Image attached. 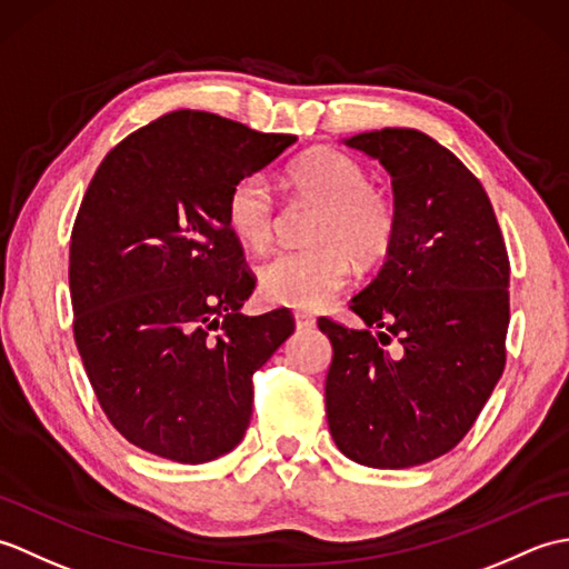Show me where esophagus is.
Here are the masks:
<instances>
[{
	"label": "esophagus",
	"instance_id": "1",
	"mask_svg": "<svg viewBox=\"0 0 569 569\" xmlns=\"http://www.w3.org/2000/svg\"><path fill=\"white\" fill-rule=\"evenodd\" d=\"M293 320H296V328H298V330H310V328H316V318L308 316V312H296Z\"/></svg>",
	"mask_w": 569,
	"mask_h": 569
}]
</instances>
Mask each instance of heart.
I'll return each instance as SVG.
<instances>
[{
  "instance_id": "1",
  "label": "heart",
  "mask_w": 569,
  "mask_h": 569,
  "mask_svg": "<svg viewBox=\"0 0 569 569\" xmlns=\"http://www.w3.org/2000/svg\"><path fill=\"white\" fill-rule=\"evenodd\" d=\"M303 198L322 204L312 229L318 247L278 251L261 266V296L276 306L316 310L342 291L359 266H373L389 253L396 237V208L381 190L369 188V176L355 159L335 149H312L288 171ZM227 224L241 244L261 251L276 229L271 183L253 173L241 178L227 198Z\"/></svg>"
}]
</instances>
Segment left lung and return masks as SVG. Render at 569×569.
Returning <instances> with one entry per match:
<instances>
[{
	"mask_svg": "<svg viewBox=\"0 0 569 569\" xmlns=\"http://www.w3.org/2000/svg\"><path fill=\"white\" fill-rule=\"evenodd\" d=\"M345 143L391 176L398 227L381 271L352 298L365 328L318 322L332 342L330 435L359 465H426L465 438L503 373L509 253L487 190L438 141L381 129Z\"/></svg>",
	"mask_w": 569,
	"mask_h": 569,
	"instance_id": "1",
	"label": "left lung"
}]
</instances>
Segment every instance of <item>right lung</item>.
<instances>
[{"label":"right lung","mask_w":569,"mask_h":569,"mask_svg":"<svg viewBox=\"0 0 569 569\" xmlns=\"http://www.w3.org/2000/svg\"><path fill=\"white\" fill-rule=\"evenodd\" d=\"M293 143L178 110L119 141L90 180L70 237L72 332L107 418L141 450L202 465L244 438L253 371L296 325L283 308L239 312L253 278L227 198Z\"/></svg>","instance_id":"1"}]
</instances>
